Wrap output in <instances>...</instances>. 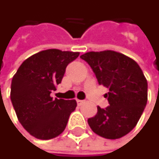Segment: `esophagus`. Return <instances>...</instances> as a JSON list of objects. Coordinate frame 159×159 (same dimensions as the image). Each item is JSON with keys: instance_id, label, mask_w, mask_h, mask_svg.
Wrapping results in <instances>:
<instances>
[{"instance_id": "esophagus-1", "label": "esophagus", "mask_w": 159, "mask_h": 159, "mask_svg": "<svg viewBox=\"0 0 159 159\" xmlns=\"http://www.w3.org/2000/svg\"><path fill=\"white\" fill-rule=\"evenodd\" d=\"M76 102H77V104L80 106V105H82V104H84L85 103V101H82V100H76Z\"/></svg>"}]
</instances>
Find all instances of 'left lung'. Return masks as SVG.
<instances>
[{"label": "left lung", "instance_id": "1", "mask_svg": "<svg viewBox=\"0 0 159 159\" xmlns=\"http://www.w3.org/2000/svg\"><path fill=\"white\" fill-rule=\"evenodd\" d=\"M94 71L100 85L109 89L104 95L109 106L88 122L91 129L106 139H119L137 125L147 103V80L132 58L112 50L88 52L80 57Z\"/></svg>", "mask_w": 159, "mask_h": 159}]
</instances>
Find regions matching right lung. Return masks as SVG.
<instances>
[{
  "mask_svg": "<svg viewBox=\"0 0 159 159\" xmlns=\"http://www.w3.org/2000/svg\"><path fill=\"white\" fill-rule=\"evenodd\" d=\"M78 56V52L43 50L24 60L14 75L11 102L18 121L33 137L50 140L64 131L76 101L53 99L50 94Z\"/></svg>",
  "mask_w": 159,
  "mask_h": 159,
  "instance_id": "add662e5",
  "label": "right lung"
}]
</instances>
